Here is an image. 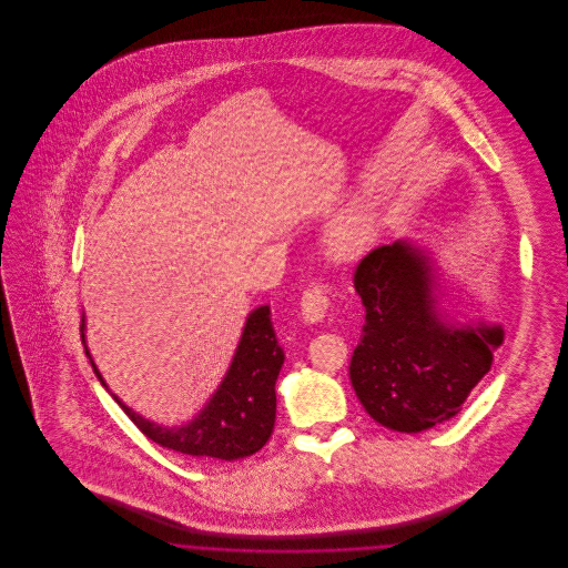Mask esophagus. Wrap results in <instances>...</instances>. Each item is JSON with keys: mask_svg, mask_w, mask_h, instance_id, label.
Wrapping results in <instances>:
<instances>
[{"mask_svg": "<svg viewBox=\"0 0 568 568\" xmlns=\"http://www.w3.org/2000/svg\"><path fill=\"white\" fill-rule=\"evenodd\" d=\"M332 304V296H329V287L327 285H313L308 287L302 300H300V311H302V320L308 324H320L327 315Z\"/></svg>", "mask_w": 568, "mask_h": 568, "instance_id": "obj_1", "label": "esophagus"}]
</instances>
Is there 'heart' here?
Segmentation results:
<instances>
[{"instance_id": "1", "label": "heart", "mask_w": 568, "mask_h": 568, "mask_svg": "<svg viewBox=\"0 0 568 568\" xmlns=\"http://www.w3.org/2000/svg\"><path fill=\"white\" fill-rule=\"evenodd\" d=\"M377 216L366 202H353L336 216L327 232L329 251L343 260L366 251L377 236Z\"/></svg>"}]
</instances>
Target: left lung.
<instances>
[{"label":"left lung","instance_id":"8db88e82","mask_svg":"<svg viewBox=\"0 0 568 568\" xmlns=\"http://www.w3.org/2000/svg\"><path fill=\"white\" fill-rule=\"evenodd\" d=\"M353 285L366 324L349 375L366 413L406 434L456 417L489 373L503 327L447 322L434 296L430 257L406 241L373 248L357 264Z\"/></svg>","mask_w":568,"mask_h":568}]
</instances>
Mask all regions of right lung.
Instances as JSON below:
<instances>
[{"mask_svg": "<svg viewBox=\"0 0 568 568\" xmlns=\"http://www.w3.org/2000/svg\"><path fill=\"white\" fill-rule=\"evenodd\" d=\"M81 332L84 343V317ZM84 353L91 359L87 347ZM283 359L285 353L272 327L271 306H260L246 317L239 349L219 389L190 424L179 428L158 426L123 405L114 394L112 398L125 410L140 433L165 449L190 458L232 462L253 456L268 443L276 417L274 385ZM91 366L95 377L106 387L93 359Z\"/></svg>", "mask_w": 568, "mask_h": 568, "instance_id": "1", "label": "right lung"}]
</instances>
